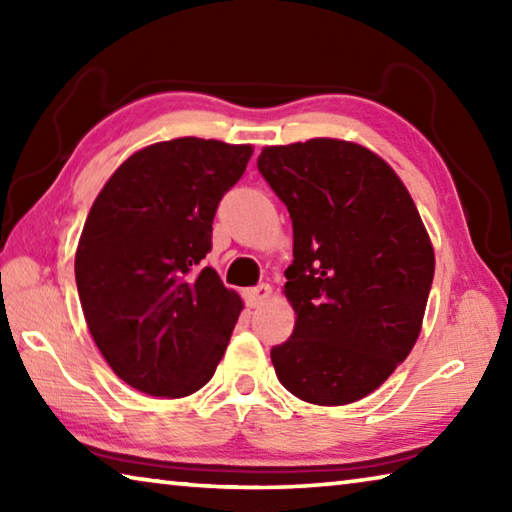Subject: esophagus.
Returning <instances> with one entry per match:
<instances>
[{
	"label": "esophagus",
	"mask_w": 512,
	"mask_h": 512,
	"mask_svg": "<svg viewBox=\"0 0 512 512\" xmlns=\"http://www.w3.org/2000/svg\"><path fill=\"white\" fill-rule=\"evenodd\" d=\"M271 293H273V289H271V284H259V287H255V289H248L246 291V302H248V307H259V305H264V302L271 298Z\"/></svg>",
	"instance_id": "esophagus-1"
}]
</instances>
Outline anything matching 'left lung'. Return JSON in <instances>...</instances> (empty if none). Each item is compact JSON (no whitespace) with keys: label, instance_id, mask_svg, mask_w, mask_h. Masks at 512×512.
<instances>
[{"label":"left lung","instance_id":"8db88e82","mask_svg":"<svg viewBox=\"0 0 512 512\" xmlns=\"http://www.w3.org/2000/svg\"><path fill=\"white\" fill-rule=\"evenodd\" d=\"M257 167L293 223L284 296L296 311L271 361L302 402L343 406L393 375L418 341L436 255L409 189L357 142L264 146Z\"/></svg>","mask_w":512,"mask_h":512}]
</instances>
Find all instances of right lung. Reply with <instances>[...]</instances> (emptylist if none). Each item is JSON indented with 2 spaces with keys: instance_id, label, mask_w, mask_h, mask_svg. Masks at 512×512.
I'll list each match as a JSON object with an SVG mask.
<instances>
[{
  "instance_id": "1",
  "label": "right lung",
  "mask_w": 512,
  "mask_h": 512,
  "mask_svg": "<svg viewBox=\"0 0 512 512\" xmlns=\"http://www.w3.org/2000/svg\"><path fill=\"white\" fill-rule=\"evenodd\" d=\"M250 144L178 137L135 151L85 219L74 273L85 323L119 379L178 400L212 379L244 309L219 273L194 266L212 248L223 194Z\"/></svg>"
}]
</instances>
